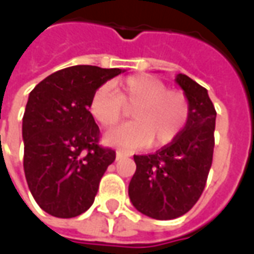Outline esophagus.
Wrapping results in <instances>:
<instances>
[{"label":"esophagus","mask_w":254,"mask_h":254,"mask_svg":"<svg viewBox=\"0 0 254 254\" xmlns=\"http://www.w3.org/2000/svg\"><path fill=\"white\" fill-rule=\"evenodd\" d=\"M124 156H127V155L125 154V152H124V151H117V160L122 159V158H124Z\"/></svg>","instance_id":"esophagus-1"}]
</instances>
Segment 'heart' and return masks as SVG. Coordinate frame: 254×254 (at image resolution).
<instances>
[{"label": "heart", "mask_w": 254, "mask_h": 254, "mask_svg": "<svg viewBox=\"0 0 254 254\" xmlns=\"http://www.w3.org/2000/svg\"><path fill=\"white\" fill-rule=\"evenodd\" d=\"M130 109L133 122L107 133L106 143L127 149L148 144L163 147L180 136L190 113L187 95L169 89L165 81L148 74L129 76L120 81L116 95L109 84H103L89 99V113L103 127H116Z\"/></svg>", "instance_id": "1"}]
</instances>
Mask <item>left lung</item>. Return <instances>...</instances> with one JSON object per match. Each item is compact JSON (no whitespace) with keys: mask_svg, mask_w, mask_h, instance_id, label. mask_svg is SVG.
I'll return each mask as SVG.
<instances>
[{"mask_svg":"<svg viewBox=\"0 0 254 254\" xmlns=\"http://www.w3.org/2000/svg\"><path fill=\"white\" fill-rule=\"evenodd\" d=\"M178 85L189 100V120L180 136L155 154L134 155L129 197L138 212L169 220L191 209L201 196L212 165L216 111L207 89L187 74Z\"/></svg>","mask_w":254,"mask_h":254,"instance_id":"left-lung-1","label":"left lung"}]
</instances>
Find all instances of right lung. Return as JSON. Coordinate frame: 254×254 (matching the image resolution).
I'll list each match as a JSON object with an SVG mask.
<instances>
[{
    "label": "right lung",
    "mask_w": 254,
    "mask_h": 254,
    "mask_svg": "<svg viewBox=\"0 0 254 254\" xmlns=\"http://www.w3.org/2000/svg\"><path fill=\"white\" fill-rule=\"evenodd\" d=\"M122 69L76 65L53 73L31 91L23 117L24 173L38 205L74 218L95 200L116 151L99 145L89 99Z\"/></svg>",
    "instance_id": "right-lung-1"
}]
</instances>
